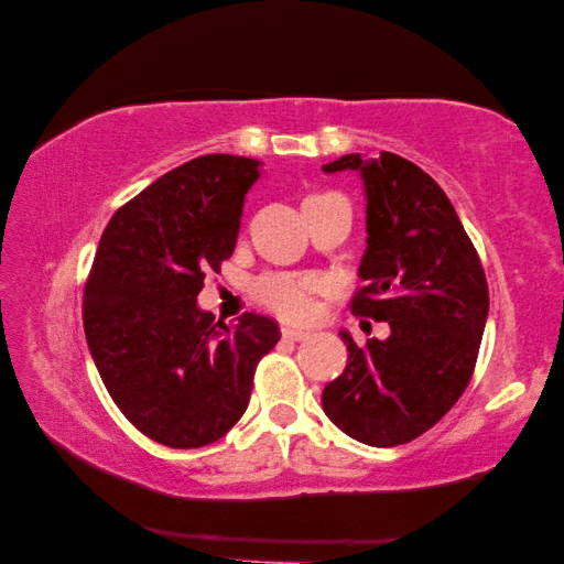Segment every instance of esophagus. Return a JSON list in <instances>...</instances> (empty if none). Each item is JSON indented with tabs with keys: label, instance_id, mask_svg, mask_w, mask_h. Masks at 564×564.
<instances>
[{
	"label": "esophagus",
	"instance_id": "esophagus-1",
	"mask_svg": "<svg viewBox=\"0 0 564 564\" xmlns=\"http://www.w3.org/2000/svg\"><path fill=\"white\" fill-rule=\"evenodd\" d=\"M282 337L290 339V343H300V339L310 337V332H304L300 327H282Z\"/></svg>",
	"mask_w": 564,
	"mask_h": 564
}]
</instances>
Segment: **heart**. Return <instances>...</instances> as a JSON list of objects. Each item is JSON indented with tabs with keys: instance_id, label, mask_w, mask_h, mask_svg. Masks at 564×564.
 <instances>
[{
	"instance_id": "b5f03b06",
	"label": "heart",
	"mask_w": 564,
	"mask_h": 564,
	"mask_svg": "<svg viewBox=\"0 0 564 564\" xmlns=\"http://www.w3.org/2000/svg\"><path fill=\"white\" fill-rule=\"evenodd\" d=\"M322 288L325 284L315 274L267 272L257 276L252 288H249V294L260 307L274 312L276 317L304 322L315 315V300Z\"/></svg>"
}]
</instances>
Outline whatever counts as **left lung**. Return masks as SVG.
<instances>
[{
  "mask_svg": "<svg viewBox=\"0 0 564 564\" xmlns=\"http://www.w3.org/2000/svg\"><path fill=\"white\" fill-rule=\"evenodd\" d=\"M325 172L357 170L367 192L365 288L357 317L390 325L387 339L355 345L322 410L357 442L394 447L445 417L473 380L490 310L482 262L440 184L400 154H345Z\"/></svg>",
  "mask_w": 564,
  "mask_h": 564,
  "instance_id": "8db88e82",
  "label": "left lung"
}]
</instances>
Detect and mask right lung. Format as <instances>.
I'll return each instance as SVG.
<instances>
[{
  "label": "right lung",
  "mask_w": 564,
  "mask_h": 564,
  "mask_svg": "<svg viewBox=\"0 0 564 564\" xmlns=\"http://www.w3.org/2000/svg\"><path fill=\"white\" fill-rule=\"evenodd\" d=\"M260 162L205 154L119 207L101 232L82 322L119 412L160 445L192 449L242 417L254 369L280 343L274 319L235 325L197 307L205 274L235 252Z\"/></svg>",
  "instance_id": "obj_1"
}]
</instances>
